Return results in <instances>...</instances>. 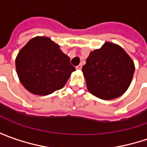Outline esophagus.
Wrapping results in <instances>:
<instances>
[{"instance_id": "34e87169", "label": "esophagus", "mask_w": 147, "mask_h": 147, "mask_svg": "<svg viewBox=\"0 0 147 147\" xmlns=\"http://www.w3.org/2000/svg\"><path fill=\"white\" fill-rule=\"evenodd\" d=\"M82 64H80V65H78L76 68L77 70H81V69H82Z\"/></svg>"}]
</instances>
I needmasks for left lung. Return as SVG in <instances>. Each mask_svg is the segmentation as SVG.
Segmentation results:
<instances>
[{
    "label": "left lung",
    "instance_id": "8db88e82",
    "mask_svg": "<svg viewBox=\"0 0 147 147\" xmlns=\"http://www.w3.org/2000/svg\"><path fill=\"white\" fill-rule=\"evenodd\" d=\"M82 71L88 91L108 100L121 96L128 89L134 65L120 46L105 42L101 48L89 53Z\"/></svg>",
    "mask_w": 147,
    "mask_h": 147
}]
</instances>
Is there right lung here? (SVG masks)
I'll use <instances>...</instances> for the list:
<instances>
[{
    "mask_svg": "<svg viewBox=\"0 0 147 147\" xmlns=\"http://www.w3.org/2000/svg\"><path fill=\"white\" fill-rule=\"evenodd\" d=\"M15 64L21 83L38 95H47L62 88L76 71L59 46L43 36L30 40L19 51Z\"/></svg>",
    "mask_w": 147,
    "mask_h": 147,
    "instance_id": "add662e5",
    "label": "right lung"
}]
</instances>
